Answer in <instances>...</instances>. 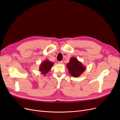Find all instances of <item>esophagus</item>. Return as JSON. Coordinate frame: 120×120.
Here are the masks:
<instances>
[{
  "mask_svg": "<svg viewBox=\"0 0 120 120\" xmlns=\"http://www.w3.org/2000/svg\"><path fill=\"white\" fill-rule=\"evenodd\" d=\"M58 63H59V64H62L63 63V60H61V61H58Z\"/></svg>",
  "mask_w": 120,
  "mask_h": 120,
  "instance_id": "esophagus-1",
  "label": "esophagus"
}]
</instances>
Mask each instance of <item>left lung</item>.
I'll return each mask as SVG.
<instances>
[{"label":"left lung","mask_w":120,"mask_h":120,"mask_svg":"<svg viewBox=\"0 0 120 120\" xmlns=\"http://www.w3.org/2000/svg\"><path fill=\"white\" fill-rule=\"evenodd\" d=\"M67 66L71 75L74 77H79L86 70L85 67L82 66V63L75 57L71 58Z\"/></svg>","instance_id":"1"}]
</instances>
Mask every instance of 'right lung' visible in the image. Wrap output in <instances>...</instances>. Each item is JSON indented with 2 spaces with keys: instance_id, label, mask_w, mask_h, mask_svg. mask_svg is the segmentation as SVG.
<instances>
[{
  "instance_id": "add662e5",
  "label": "right lung",
  "mask_w": 120,
  "mask_h": 120,
  "mask_svg": "<svg viewBox=\"0 0 120 120\" xmlns=\"http://www.w3.org/2000/svg\"><path fill=\"white\" fill-rule=\"evenodd\" d=\"M53 66V63L49 60H45L41 63L39 68V70L42 74H46L51 69Z\"/></svg>"
}]
</instances>
